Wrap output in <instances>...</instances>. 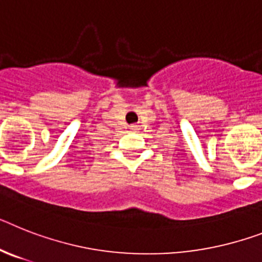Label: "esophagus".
<instances>
[{
  "mask_svg": "<svg viewBox=\"0 0 262 262\" xmlns=\"http://www.w3.org/2000/svg\"><path fill=\"white\" fill-rule=\"evenodd\" d=\"M136 128H138L136 126H131V129H133V131H134V129H136Z\"/></svg>",
  "mask_w": 262,
  "mask_h": 262,
  "instance_id": "obj_1",
  "label": "esophagus"
}]
</instances>
